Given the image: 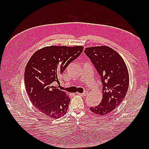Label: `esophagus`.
<instances>
[{"label":"esophagus","instance_id":"obj_1","mask_svg":"<svg viewBox=\"0 0 149 149\" xmlns=\"http://www.w3.org/2000/svg\"><path fill=\"white\" fill-rule=\"evenodd\" d=\"M79 95H81V96H86L87 95H88V91H84L83 93H78Z\"/></svg>","mask_w":149,"mask_h":149}]
</instances>
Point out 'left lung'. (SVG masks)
<instances>
[{
    "mask_svg": "<svg viewBox=\"0 0 149 149\" xmlns=\"http://www.w3.org/2000/svg\"><path fill=\"white\" fill-rule=\"evenodd\" d=\"M84 52L97 69L102 83L101 102L90 109L96 115H105L120 105L127 92V66L118 52L106 45L87 47Z\"/></svg>",
    "mask_w": 149,
    "mask_h": 149,
    "instance_id": "1",
    "label": "left lung"
}]
</instances>
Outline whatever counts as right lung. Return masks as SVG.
<instances>
[{
    "mask_svg": "<svg viewBox=\"0 0 149 149\" xmlns=\"http://www.w3.org/2000/svg\"><path fill=\"white\" fill-rule=\"evenodd\" d=\"M83 46L52 45L33 54L26 66L24 83L33 105L48 117L59 118L67 111L70 99L53 86L58 75L83 52Z\"/></svg>",
    "mask_w": 149,
    "mask_h": 149,
    "instance_id": "obj_1",
    "label": "right lung"
}]
</instances>
